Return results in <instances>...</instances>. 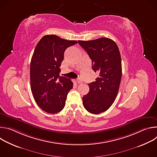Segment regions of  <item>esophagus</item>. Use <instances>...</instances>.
I'll list each match as a JSON object with an SVG mask.
<instances>
[{"label":"esophagus","instance_id":"1","mask_svg":"<svg viewBox=\"0 0 157 157\" xmlns=\"http://www.w3.org/2000/svg\"><path fill=\"white\" fill-rule=\"evenodd\" d=\"M76 82H77L78 84H81V83L82 82V80H81L80 78H78V79H76Z\"/></svg>","mask_w":157,"mask_h":157}]
</instances>
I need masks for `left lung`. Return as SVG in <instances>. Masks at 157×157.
Returning <instances> with one entry per match:
<instances>
[{
  "instance_id": "left-lung-1",
  "label": "left lung",
  "mask_w": 157,
  "mask_h": 157,
  "mask_svg": "<svg viewBox=\"0 0 157 157\" xmlns=\"http://www.w3.org/2000/svg\"><path fill=\"white\" fill-rule=\"evenodd\" d=\"M78 43L92 60V69L99 73L96 81L88 84L89 91L83 96L82 104L89 113L98 114L107 110L117 97L122 77L120 52L108 38Z\"/></svg>"
}]
</instances>
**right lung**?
Instances as JSON below:
<instances>
[{
	"label": "right lung",
	"mask_w": 157,
	"mask_h": 157,
	"mask_svg": "<svg viewBox=\"0 0 157 157\" xmlns=\"http://www.w3.org/2000/svg\"><path fill=\"white\" fill-rule=\"evenodd\" d=\"M77 43L48 35L41 38L35 48L30 63L31 90L38 105L48 113L62 110L73 88L70 79L59 76V67L66 49Z\"/></svg>",
	"instance_id": "right-lung-1"
}]
</instances>
